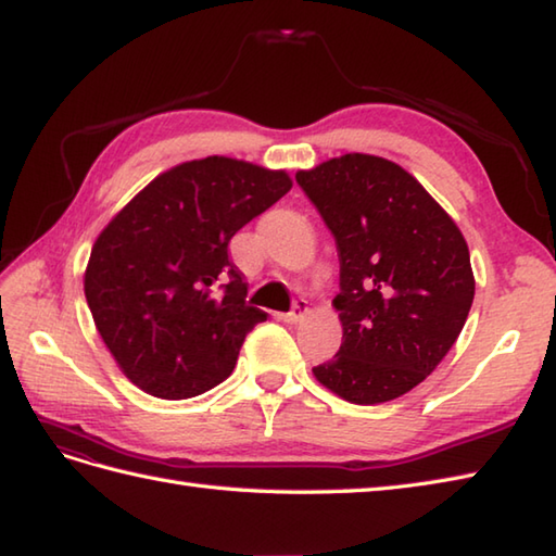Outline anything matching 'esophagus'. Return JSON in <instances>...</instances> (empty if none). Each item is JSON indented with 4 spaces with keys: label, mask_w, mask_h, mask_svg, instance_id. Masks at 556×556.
I'll use <instances>...</instances> for the list:
<instances>
[{
    "label": "esophagus",
    "mask_w": 556,
    "mask_h": 556,
    "mask_svg": "<svg viewBox=\"0 0 556 556\" xmlns=\"http://www.w3.org/2000/svg\"><path fill=\"white\" fill-rule=\"evenodd\" d=\"M306 313H308V301L296 299V301H293V308L281 315V320H285V323H301L303 315H306Z\"/></svg>",
    "instance_id": "obj_1"
}]
</instances>
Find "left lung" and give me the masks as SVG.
Masks as SVG:
<instances>
[{
  "label": "left lung",
  "mask_w": 556,
  "mask_h": 556,
  "mask_svg": "<svg viewBox=\"0 0 556 556\" xmlns=\"http://www.w3.org/2000/svg\"><path fill=\"white\" fill-rule=\"evenodd\" d=\"M296 182L330 228L340 257L342 344L315 378L354 405L419 386L458 340L475 299L460 228L397 163L344 154Z\"/></svg>",
  "instance_id": "obj_1"
}]
</instances>
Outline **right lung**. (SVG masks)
Wrapping results in <instances>:
<instances>
[{
    "label": "right lung",
    "instance_id": "add662e5",
    "mask_svg": "<svg viewBox=\"0 0 556 556\" xmlns=\"http://www.w3.org/2000/svg\"><path fill=\"white\" fill-rule=\"evenodd\" d=\"M289 190L285 170L188 161L151 180L96 238L86 301L117 366L144 393L185 400L231 376L267 313L245 301L228 243Z\"/></svg>",
    "mask_w": 556,
    "mask_h": 556
}]
</instances>
